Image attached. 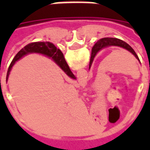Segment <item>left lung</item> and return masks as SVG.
<instances>
[{"label": "left lung", "instance_id": "obj_1", "mask_svg": "<svg viewBox=\"0 0 150 150\" xmlns=\"http://www.w3.org/2000/svg\"><path fill=\"white\" fill-rule=\"evenodd\" d=\"M109 46H119L123 49H125L126 50H129V52L132 53V54L135 56L136 59L140 62L138 56L137 55L134 50L132 49L128 43H126L125 42H124L119 38H101V39L99 40L91 49V59H90V63H89V69L91 68L93 60H94L95 57L97 54L98 52H100L101 50L109 47Z\"/></svg>", "mask_w": 150, "mask_h": 150}]
</instances>
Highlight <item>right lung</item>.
Returning <instances> with one entry per match:
<instances>
[{
  "label": "right lung",
  "instance_id": "right-lung-1",
  "mask_svg": "<svg viewBox=\"0 0 150 150\" xmlns=\"http://www.w3.org/2000/svg\"><path fill=\"white\" fill-rule=\"evenodd\" d=\"M33 53L40 54H43V55L47 56L49 58H51L53 61L65 72L66 75L68 77L72 79H76L74 74L71 71V69L69 68L68 65L64 59L63 54L60 50L57 49V47L53 43L50 42H31L26 45L24 48H22L15 55L14 59H13V61L8 67V72H7V75H6V81H8V75L10 74L12 67L15 64V62L18 61L19 59H21L25 55L29 54H33Z\"/></svg>",
  "mask_w": 150,
  "mask_h": 150
}]
</instances>
